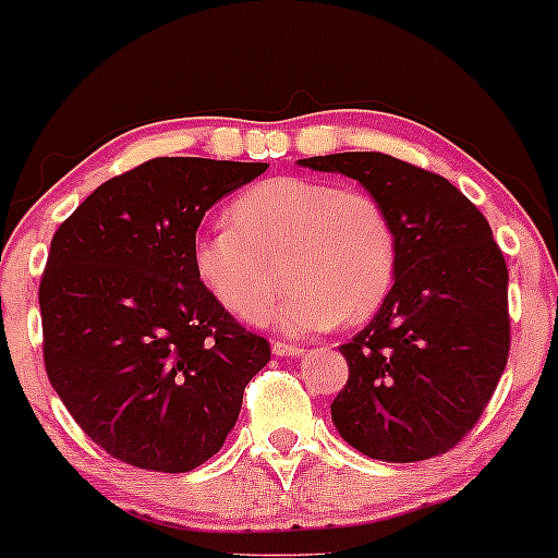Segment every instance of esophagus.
Wrapping results in <instances>:
<instances>
[{
    "label": "esophagus",
    "instance_id": "1",
    "mask_svg": "<svg viewBox=\"0 0 558 558\" xmlns=\"http://www.w3.org/2000/svg\"><path fill=\"white\" fill-rule=\"evenodd\" d=\"M272 354L275 356H299V354H304V349H301V345H296V343L275 341L272 343Z\"/></svg>",
    "mask_w": 558,
    "mask_h": 558
}]
</instances>
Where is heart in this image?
Listing matches in <instances>:
<instances>
[{"instance_id": "b5f03b06", "label": "heart", "mask_w": 558, "mask_h": 558, "mask_svg": "<svg viewBox=\"0 0 558 558\" xmlns=\"http://www.w3.org/2000/svg\"><path fill=\"white\" fill-rule=\"evenodd\" d=\"M275 323L291 336L362 323L388 296L399 239L380 202L317 178L254 183L230 204V226L196 239L194 270L230 315L259 323L280 288Z\"/></svg>"}]
</instances>
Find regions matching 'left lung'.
<instances>
[{
    "mask_svg": "<svg viewBox=\"0 0 558 558\" xmlns=\"http://www.w3.org/2000/svg\"><path fill=\"white\" fill-rule=\"evenodd\" d=\"M299 165L360 181L399 239L393 288L341 345L332 425L380 462L440 457L475 427L509 360V270L488 220L444 175L380 151Z\"/></svg>",
    "mask_w": 558,
    "mask_h": 558,
    "instance_id": "8db88e82",
    "label": "left lung"
}]
</instances>
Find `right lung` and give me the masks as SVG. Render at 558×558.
Returning a JSON list of instances; mask_svg holds the SVG:
<instances>
[{"label":"right lung","instance_id":"add662e5","mask_svg":"<svg viewBox=\"0 0 558 558\" xmlns=\"http://www.w3.org/2000/svg\"><path fill=\"white\" fill-rule=\"evenodd\" d=\"M265 162L157 157L101 183L57 228L38 286L44 364L81 430L120 462L191 472L226 444L270 343L194 270L213 204Z\"/></svg>","mask_w":558,"mask_h":558}]
</instances>
